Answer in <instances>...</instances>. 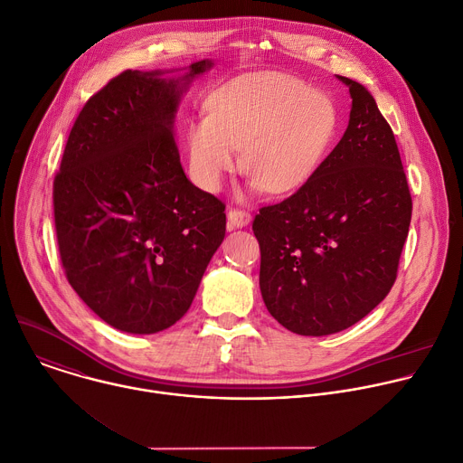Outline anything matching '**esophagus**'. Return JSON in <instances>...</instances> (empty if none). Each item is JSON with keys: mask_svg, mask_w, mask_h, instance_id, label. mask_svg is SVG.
Wrapping results in <instances>:
<instances>
[{"mask_svg": "<svg viewBox=\"0 0 463 463\" xmlns=\"http://www.w3.org/2000/svg\"><path fill=\"white\" fill-rule=\"evenodd\" d=\"M227 222H229V227L241 229V227H247L250 223V214L245 213V211H240V209H229Z\"/></svg>", "mask_w": 463, "mask_h": 463, "instance_id": "34e87169", "label": "esophagus"}]
</instances>
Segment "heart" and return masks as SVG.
I'll use <instances>...</instances> for the list:
<instances>
[{
	"instance_id": "obj_1",
	"label": "heart",
	"mask_w": 463,
	"mask_h": 463,
	"mask_svg": "<svg viewBox=\"0 0 463 463\" xmlns=\"http://www.w3.org/2000/svg\"><path fill=\"white\" fill-rule=\"evenodd\" d=\"M337 108L298 77L261 71L223 86L209 117L188 126V157L195 183L220 190L241 150L250 188L291 194L322 165L337 131Z\"/></svg>"
}]
</instances>
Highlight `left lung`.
I'll list each match as a JSON object with an SVG mask.
<instances>
[{"label": "left lung", "instance_id": "1", "mask_svg": "<svg viewBox=\"0 0 463 463\" xmlns=\"http://www.w3.org/2000/svg\"><path fill=\"white\" fill-rule=\"evenodd\" d=\"M337 79L352 97L343 139L304 186L252 222L268 311L311 337L343 332L388 295L412 218L390 124L364 86Z\"/></svg>", "mask_w": 463, "mask_h": 463}]
</instances>
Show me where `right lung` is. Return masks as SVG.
<instances>
[{"instance_id":"add662e5","label":"right lung","mask_w":463,"mask_h":463,"mask_svg":"<svg viewBox=\"0 0 463 463\" xmlns=\"http://www.w3.org/2000/svg\"><path fill=\"white\" fill-rule=\"evenodd\" d=\"M126 70L79 113L52 183L68 282L104 322L150 335L190 307L225 238V205L181 166L174 118L194 77Z\"/></svg>"}]
</instances>
